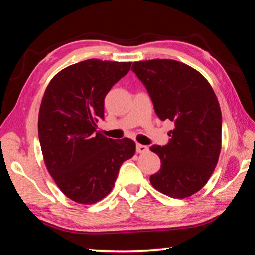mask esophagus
Here are the masks:
<instances>
[{
    "mask_svg": "<svg viewBox=\"0 0 255 255\" xmlns=\"http://www.w3.org/2000/svg\"><path fill=\"white\" fill-rule=\"evenodd\" d=\"M148 150V147L147 146L145 145H141V144H137L136 145V152L138 154H143V153H146Z\"/></svg>",
    "mask_w": 255,
    "mask_h": 255,
    "instance_id": "34e87169",
    "label": "esophagus"
}]
</instances>
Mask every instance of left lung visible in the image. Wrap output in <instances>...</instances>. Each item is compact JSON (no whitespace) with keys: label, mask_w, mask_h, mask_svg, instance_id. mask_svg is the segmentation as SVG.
I'll return each instance as SVG.
<instances>
[{"label":"left lung","mask_w":255,"mask_h":255,"mask_svg":"<svg viewBox=\"0 0 255 255\" xmlns=\"http://www.w3.org/2000/svg\"><path fill=\"white\" fill-rule=\"evenodd\" d=\"M161 120L175 128L165 146L153 145L161 169L153 187L175 199L199 191L217 165L222 147V111L213 88L195 68L173 59L135 62L131 67Z\"/></svg>","instance_id":"8db88e82"}]
</instances>
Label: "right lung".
Masks as SVG:
<instances>
[{"label":"right lung","mask_w":255,"mask_h":255,"mask_svg":"<svg viewBox=\"0 0 255 255\" xmlns=\"http://www.w3.org/2000/svg\"><path fill=\"white\" fill-rule=\"evenodd\" d=\"M130 66L94 58L73 64L53 77L42 98L38 135L47 170L64 195L79 204H96L109 195L122 164L135 154V141L97 131L107 93Z\"/></svg>","instance_id":"obj_1"}]
</instances>
